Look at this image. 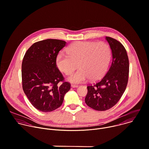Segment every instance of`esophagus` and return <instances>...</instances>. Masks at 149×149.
Segmentation results:
<instances>
[{
    "label": "esophagus",
    "instance_id": "34e87169",
    "mask_svg": "<svg viewBox=\"0 0 149 149\" xmlns=\"http://www.w3.org/2000/svg\"><path fill=\"white\" fill-rule=\"evenodd\" d=\"M71 87H73V88H76V87H78L79 86L78 85H76V84H72Z\"/></svg>",
    "mask_w": 149,
    "mask_h": 149
}]
</instances>
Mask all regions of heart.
<instances>
[{
	"instance_id": "b5f03b06",
	"label": "heart",
	"mask_w": 149,
	"mask_h": 149,
	"mask_svg": "<svg viewBox=\"0 0 149 149\" xmlns=\"http://www.w3.org/2000/svg\"><path fill=\"white\" fill-rule=\"evenodd\" d=\"M68 54L59 53L56 62L59 69L69 75L78 67L68 80L80 83L89 78L96 80L105 73L111 59V48L105 42L78 41L70 45Z\"/></svg>"
}]
</instances>
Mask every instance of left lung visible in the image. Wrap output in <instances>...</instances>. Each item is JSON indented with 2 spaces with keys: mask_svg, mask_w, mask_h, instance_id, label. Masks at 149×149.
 <instances>
[{
  "mask_svg": "<svg viewBox=\"0 0 149 149\" xmlns=\"http://www.w3.org/2000/svg\"><path fill=\"white\" fill-rule=\"evenodd\" d=\"M112 53L111 65L98 81L87 86L86 104L97 111H106L113 107L126 90L129 72V59L123 45L116 40L105 37Z\"/></svg>",
  "mask_w": 149,
  "mask_h": 149,
  "instance_id": "obj_1",
  "label": "left lung"
}]
</instances>
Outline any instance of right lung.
I'll use <instances>...</instances> for the list:
<instances>
[{
    "instance_id": "right-lung-1",
    "label": "right lung",
    "mask_w": 149,
    "mask_h": 149,
    "mask_svg": "<svg viewBox=\"0 0 149 149\" xmlns=\"http://www.w3.org/2000/svg\"><path fill=\"white\" fill-rule=\"evenodd\" d=\"M66 44L56 39L38 41L28 49L23 58V89L31 104L40 111L51 112L61 107L70 88V83L65 81L56 62L59 52Z\"/></svg>"
}]
</instances>
